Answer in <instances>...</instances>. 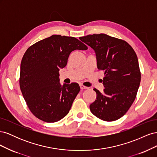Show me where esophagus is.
Segmentation results:
<instances>
[{"label":"esophagus","instance_id":"1","mask_svg":"<svg viewBox=\"0 0 157 157\" xmlns=\"http://www.w3.org/2000/svg\"><path fill=\"white\" fill-rule=\"evenodd\" d=\"M80 89H81V90H84V89H88V88L87 86H84V85H82V84H80Z\"/></svg>","mask_w":157,"mask_h":157}]
</instances>
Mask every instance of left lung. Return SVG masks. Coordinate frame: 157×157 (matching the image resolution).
<instances>
[{"label":"left lung","instance_id":"1","mask_svg":"<svg viewBox=\"0 0 157 157\" xmlns=\"http://www.w3.org/2000/svg\"><path fill=\"white\" fill-rule=\"evenodd\" d=\"M79 39L96 52L98 69L103 70L105 88L97 94L90 109L99 119L111 122L124 116L134 101L141 81L138 59L126 41L105 34H94Z\"/></svg>","mask_w":157,"mask_h":157}]
</instances>
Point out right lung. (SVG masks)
Listing matches in <instances>:
<instances>
[{
	"label": "right lung",
	"mask_w": 157,
	"mask_h": 157,
	"mask_svg": "<svg viewBox=\"0 0 157 157\" xmlns=\"http://www.w3.org/2000/svg\"><path fill=\"white\" fill-rule=\"evenodd\" d=\"M88 47L72 36L54 35L36 42L21 62L20 86L31 112L39 119L55 122L67 115L80 91L77 83H59V71L71 52Z\"/></svg>",
	"instance_id": "add662e5"
}]
</instances>
